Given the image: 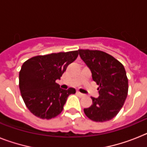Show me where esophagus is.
I'll use <instances>...</instances> for the list:
<instances>
[{"label": "esophagus", "instance_id": "1", "mask_svg": "<svg viewBox=\"0 0 147 147\" xmlns=\"http://www.w3.org/2000/svg\"><path fill=\"white\" fill-rule=\"evenodd\" d=\"M76 93H77V94L79 95L80 96H81V97H84V96H85V95L82 94V93H81L80 91H77V92H76Z\"/></svg>", "mask_w": 147, "mask_h": 147}]
</instances>
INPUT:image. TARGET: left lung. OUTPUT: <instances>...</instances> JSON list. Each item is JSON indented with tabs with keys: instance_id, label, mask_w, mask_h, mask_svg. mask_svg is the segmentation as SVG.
Returning <instances> with one entry per match:
<instances>
[{
	"instance_id": "1",
	"label": "left lung",
	"mask_w": 147,
	"mask_h": 147,
	"mask_svg": "<svg viewBox=\"0 0 147 147\" xmlns=\"http://www.w3.org/2000/svg\"><path fill=\"white\" fill-rule=\"evenodd\" d=\"M78 51L91 71L93 81L99 85V96L91 97L93 105L84 109L85 114L96 122L111 120L122 108L128 93V79L124 65L102 51Z\"/></svg>"
}]
</instances>
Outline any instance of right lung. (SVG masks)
<instances>
[{
	"label": "right lung",
	"instance_id": "1",
	"mask_svg": "<svg viewBox=\"0 0 147 147\" xmlns=\"http://www.w3.org/2000/svg\"><path fill=\"white\" fill-rule=\"evenodd\" d=\"M78 51L36 56L23 64L19 73V88L27 108L42 119L57 116L74 88L61 89L56 83L68 65L77 58Z\"/></svg>",
	"mask_w": 147,
	"mask_h": 147
}]
</instances>
